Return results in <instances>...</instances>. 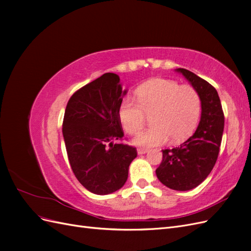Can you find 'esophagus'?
<instances>
[{
  "mask_svg": "<svg viewBox=\"0 0 251 251\" xmlns=\"http://www.w3.org/2000/svg\"><path fill=\"white\" fill-rule=\"evenodd\" d=\"M147 151H148V149H146V148H138V149H137V153H138L139 155L146 154Z\"/></svg>",
  "mask_w": 251,
  "mask_h": 251,
  "instance_id": "esophagus-1",
  "label": "esophagus"
}]
</instances>
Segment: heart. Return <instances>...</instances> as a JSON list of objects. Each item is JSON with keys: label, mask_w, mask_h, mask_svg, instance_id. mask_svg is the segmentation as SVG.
I'll list each match as a JSON object with an SVG mask.
<instances>
[{"label": "heart", "mask_w": 251, "mask_h": 251, "mask_svg": "<svg viewBox=\"0 0 251 251\" xmlns=\"http://www.w3.org/2000/svg\"><path fill=\"white\" fill-rule=\"evenodd\" d=\"M136 96L137 101L126 97L118 110L120 123L130 135L138 134L150 117L151 126L137 136L136 143L157 146L170 139L177 144L194 133L202 107L201 97L194 87L154 78L140 85Z\"/></svg>", "instance_id": "heart-1"}]
</instances>
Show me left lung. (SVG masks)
Listing matches in <instances>:
<instances>
[{
	"label": "left lung",
	"mask_w": 251,
	"mask_h": 251,
	"mask_svg": "<svg viewBox=\"0 0 251 251\" xmlns=\"http://www.w3.org/2000/svg\"><path fill=\"white\" fill-rule=\"evenodd\" d=\"M184 75L201 97L202 113L195 134L178 148L162 150L156 175L162 184L175 191H189L206 179L214 169L224 130V113L217 90L209 82L183 68Z\"/></svg>",
	"instance_id": "obj_1"
}]
</instances>
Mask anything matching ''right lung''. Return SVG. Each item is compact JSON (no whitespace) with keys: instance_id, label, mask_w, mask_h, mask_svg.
I'll return each instance as SVG.
<instances>
[{"instance_id":"1","label":"right lung","mask_w":251,"mask_h":251,"mask_svg":"<svg viewBox=\"0 0 251 251\" xmlns=\"http://www.w3.org/2000/svg\"><path fill=\"white\" fill-rule=\"evenodd\" d=\"M119 76L104 73L75 92L67 103L63 135L75 177L89 192L108 195L123 187L136 148L118 142L124 130L118 117L126 91Z\"/></svg>"}]
</instances>
